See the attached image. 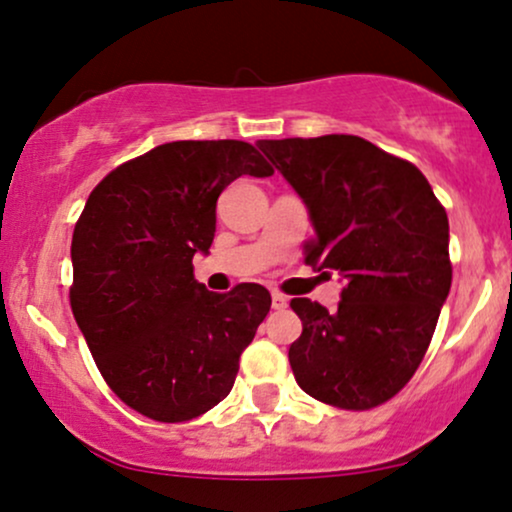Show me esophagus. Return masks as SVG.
Listing matches in <instances>:
<instances>
[{"label": "esophagus", "mask_w": 512, "mask_h": 512, "mask_svg": "<svg viewBox=\"0 0 512 512\" xmlns=\"http://www.w3.org/2000/svg\"><path fill=\"white\" fill-rule=\"evenodd\" d=\"M286 305H289V298H286L284 293H279V291L272 293V308L274 310H284Z\"/></svg>", "instance_id": "1"}]
</instances>
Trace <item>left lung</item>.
Segmentation results:
<instances>
[{
    "mask_svg": "<svg viewBox=\"0 0 512 512\" xmlns=\"http://www.w3.org/2000/svg\"><path fill=\"white\" fill-rule=\"evenodd\" d=\"M257 146L308 209L305 264L344 281L334 313L291 301L303 322L289 349L296 383L332 407H378L409 383L436 332L452 284L448 214L419 168L354 134Z\"/></svg>",
    "mask_w": 512,
    "mask_h": 512,
    "instance_id": "obj_1",
    "label": "left lung"
}]
</instances>
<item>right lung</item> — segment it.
I'll use <instances>...</instances> for the list:
<instances>
[{
  "instance_id": "add662e5",
  "label": "right lung",
  "mask_w": 512,
  "mask_h": 512,
  "mask_svg": "<svg viewBox=\"0 0 512 512\" xmlns=\"http://www.w3.org/2000/svg\"><path fill=\"white\" fill-rule=\"evenodd\" d=\"M274 170L248 142H170L122 163L88 197L72 238V310L105 383L127 407L178 424L221 402L267 317L260 284L214 293L216 199L240 175Z\"/></svg>"
}]
</instances>
